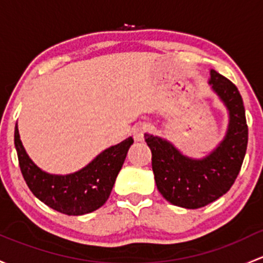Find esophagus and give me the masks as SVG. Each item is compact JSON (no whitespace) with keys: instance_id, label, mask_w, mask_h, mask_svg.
I'll return each instance as SVG.
<instances>
[{"instance_id":"esophagus-1","label":"esophagus","mask_w":263,"mask_h":263,"mask_svg":"<svg viewBox=\"0 0 263 263\" xmlns=\"http://www.w3.org/2000/svg\"><path fill=\"white\" fill-rule=\"evenodd\" d=\"M146 126L145 124H137V126L134 127L132 129V134H134V137L136 141H143L145 139V132H146Z\"/></svg>"}]
</instances>
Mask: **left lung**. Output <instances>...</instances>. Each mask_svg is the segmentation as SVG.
<instances>
[{
    "label": "left lung",
    "mask_w": 263,
    "mask_h": 263,
    "mask_svg": "<svg viewBox=\"0 0 263 263\" xmlns=\"http://www.w3.org/2000/svg\"><path fill=\"white\" fill-rule=\"evenodd\" d=\"M209 85L228 110V126L217 147L201 159L184 155L170 141L145 135L153 153L157 190L174 205L198 209L224 195L241 170L248 142L242 97L236 85L211 69Z\"/></svg>",
    "instance_id": "8db88e82"
}]
</instances>
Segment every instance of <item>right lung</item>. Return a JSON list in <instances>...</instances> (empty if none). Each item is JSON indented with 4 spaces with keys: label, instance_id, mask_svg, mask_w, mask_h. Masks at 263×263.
<instances>
[{
    "label": "right lung",
    "instance_id": "obj_1",
    "mask_svg": "<svg viewBox=\"0 0 263 263\" xmlns=\"http://www.w3.org/2000/svg\"><path fill=\"white\" fill-rule=\"evenodd\" d=\"M132 143L134 139L128 137L102 151L81 170L55 175L41 170L30 159L15 126V147L27 186L46 205L68 215L88 214L106 203Z\"/></svg>",
    "mask_w": 263,
    "mask_h": 263
}]
</instances>
